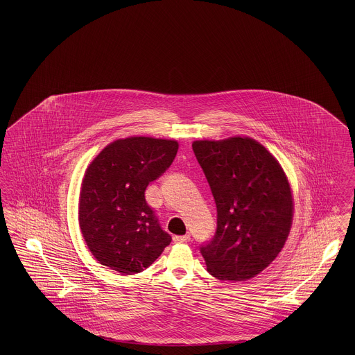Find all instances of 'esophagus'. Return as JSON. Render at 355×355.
Wrapping results in <instances>:
<instances>
[{"label":"esophagus","mask_w":355,"mask_h":355,"mask_svg":"<svg viewBox=\"0 0 355 355\" xmlns=\"http://www.w3.org/2000/svg\"><path fill=\"white\" fill-rule=\"evenodd\" d=\"M173 241L174 243H187L190 242V236L186 234V236H173Z\"/></svg>","instance_id":"esophagus-1"}]
</instances>
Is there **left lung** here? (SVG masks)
Returning a JSON list of instances; mask_svg holds the SVG:
<instances>
[{
    "instance_id": "left-lung-1",
    "label": "left lung",
    "mask_w": 355,
    "mask_h": 355,
    "mask_svg": "<svg viewBox=\"0 0 355 355\" xmlns=\"http://www.w3.org/2000/svg\"><path fill=\"white\" fill-rule=\"evenodd\" d=\"M217 208L212 241L200 248L208 272L246 281L277 258L291 233L294 199L277 159L250 137L193 140Z\"/></svg>"
}]
</instances>
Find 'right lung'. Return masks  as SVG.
I'll list each match as a JSON object with an SVG mask.
<instances>
[{
    "mask_svg": "<svg viewBox=\"0 0 355 355\" xmlns=\"http://www.w3.org/2000/svg\"><path fill=\"white\" fill-rule=\"evenodd\" d=\"M178 141L150 137L114 140L87 166L78 221L94 258L122 275H135L162 255L164 232L144 191L172 164Z\"/></svg>",
    "mask_w": 355,
    "mask_h": 355,
    "instance_id": "add662e5",
    "label": "right lung"
}]
</instances>
